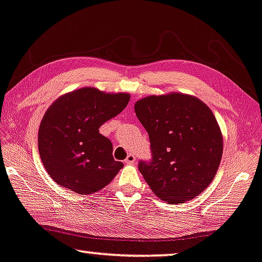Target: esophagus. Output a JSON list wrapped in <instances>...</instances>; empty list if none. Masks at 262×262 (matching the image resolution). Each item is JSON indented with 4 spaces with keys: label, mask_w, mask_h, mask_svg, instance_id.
Masks as SVG:
<instances>
[{
    "label": "esophagus",
    "mask_w": 262,
    "mask_h": 262,
    "mask_svg": "<svg viewBox=\"0 0 262 262\" xmlns=\"http://www.w3.org/2000/svg\"><path fill=\"white\" fill-rule=\"evenodd\" d=\"M135 162H137V158H135V156L133 155V153H129V155L127 156V158L124 159L125 164H134Z\"/></svg>",
    "instance_id": "1"
}]
</instances>
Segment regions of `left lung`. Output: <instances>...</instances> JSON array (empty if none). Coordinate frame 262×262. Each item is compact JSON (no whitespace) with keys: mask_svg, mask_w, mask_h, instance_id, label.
Returning a JSON list of instances; mask_svg holds the SVG:
<instances>
[{"mask_svg":"<svg viewBox=\"0 0 262 262\" xmlns=\"http://www.w3.org/2000/svg\"><path fill=\"white\" fill-rule=\"evenodd\" d=\"M148 133L151 162L139 170L160 200L181 204L213 181L223 155V135L213 113L196 97L183 93L149 96L135 103Z\"/></svg>","mask_w":262,"mask_h":262,"instance_id":"left-lung-1","label":"left lung"}]
</instances>
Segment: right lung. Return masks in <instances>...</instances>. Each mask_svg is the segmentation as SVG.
<instances>
[{"mask_svg": "<svg viewBox=\"0 0 262 262\" xmlns=\"http://www.w3.org/2000/svg\"><path fill=\"white\" fill-rule=\"evenodd\" d=\"M129 93H105L82 87L49 106L38 132V149L56 183L78 194L107 186L123 166L113 157V144L99 127L127 106Z\"/></svg>", "mask_w": 262, "mask_h": 262, "instance_id": "right-lung-1", "label": "right lung"}]
</instances>
